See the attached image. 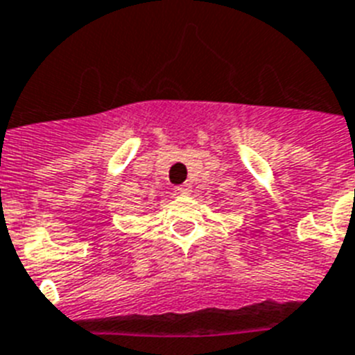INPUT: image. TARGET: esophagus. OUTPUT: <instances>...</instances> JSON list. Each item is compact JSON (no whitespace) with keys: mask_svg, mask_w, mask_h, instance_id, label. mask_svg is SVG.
I'll return each instance as SVG.
<instances>
[{"mask_svg":"<svg viewBox=\"0 0 355 355\" xmlns=\"http://www.w3.org/2000/svg\"><path fill=\"white\" fill-rule=\"evenodd\" d=\"M175 192H178L180 196H190L192 194V187H190L189 183H184V184H181V187H178V189H175Z\"/></svg>","mask_w":355,"mask_h":355,"instance_id":"esophagus-1","label":"esophagus"}]
</instances>
